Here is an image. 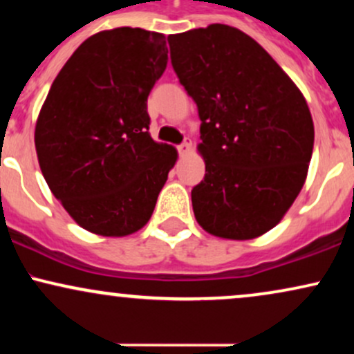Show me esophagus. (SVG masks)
Segmentation results:
<instances>
[{
    "label": "esophagus",
    "mask_w": 354,
    "mask_h": 354,
    "mask_svg": "<svg viewBox=\"0 0 354 354\" xmlns=\"http://www.w3.org/2000/svg\"><path fill=\"white\" fill-rule=\"evenodd\" d=\"M191 149V141H185V143H181L178 146V153H180V156H185V154H188Z\"/></svg>",
    "instance_id": "obj_1"
}]
</instances>
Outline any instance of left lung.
I'll list each match as a JSON object with an SVG mask.
<instances>
[{
    "label": "left lung",
    "mask_w": 354,
    "mask_h": 354,
    "mask_svg": "<svg viewBox=\"0 0 354 354\" xmlns=\"http://www.w3.org/2000/svg\"><path fill=\"white\" fill-rule=\"evenodd\" d=\"M171 64L200 115L205 180L191 189L208 233L251 239L274 228L306 180L315 143L301 91L228 24L168 36Z\"/></svg>",
    "instance_id": "1"
}]
</instances>
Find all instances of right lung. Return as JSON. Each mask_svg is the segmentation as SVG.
Here are the masks:
<instances>
[{"instance_id": "1", "label": "right lung", "mask_w": 354, "mask_h": 354, "mask_svg": "<svg viewBox=\"0 0 354 354\" xmlns=\"http://www.w3.org/2000/svg\"><path fill=\"white\" fill-rule=\"evenodd\" d=\"M168 63L163 35H93L53 81L35 129L41 173L81 228L126 236L148 223L176 163L149 135V91Z\"/></svg>"}]
</instances>
